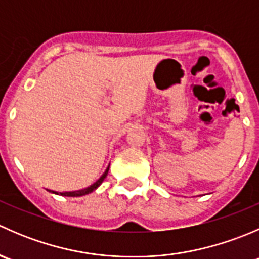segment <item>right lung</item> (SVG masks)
<instances>
[{
	"mask_svg": "<svg viewBox=\"0 0 259 259\" xmlns=\"http://www.w3.org/2000/svg\"><path fill=\"white\" fill-rule=\"evenodd\" d=\"M108 171H109V166L108 169L105 170V173L101 176V178L99 180H96L95 183H94L93 185H90V187L85 188V189H81V190H76V192H65V193H56V192H52L55 193V194H59V195H65V197H81V195H85V194H89V193L94 192V190L96 189V188L99 187V185L103 183V180L106 178V176H108Z\"/></svg>",
	"mask_w": 259,
	"mask_h": 259,
	"instance_id": "add662e5",
	"label": "right lung"
}]
</instances>
